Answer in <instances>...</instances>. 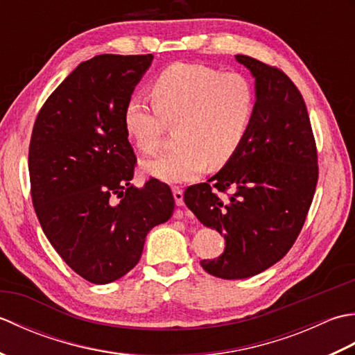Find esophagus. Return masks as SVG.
<instances>
[{"label": "esophagus", "mask_w": 355, "mask_h": 355, "mask_svg": "<svg viewBox=\"0 0 355 355\" xmlns=\"http://www.w3.org/2000/svg\"><path fill=\"white\" fill-rule=\"evenodd\" d=\"M172 193H173V200H175L177 206H183L184 200H183V191L180 187H172Z\"/></svg>", "instance_id": "1"}]
</instances>
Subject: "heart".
Here are the masks:
<instances>
[{
	"label": "heart",
	"instance_id": "b5f03b06",
	"mask_svg": "<svg viewBox=\"0 0 355 355\" xmlns=\"http://www.w3.org/2000/svg\"><path fill=\"white\" fill-rule=\"evenodd\" d=\"M154 107L139 99L126 103L123 125L141 153H155L164 126H175L171 153L141 163L143 172L164 183H186L209 164L220 168L236 154L250 130L256 93L241 73L175 62L150 85Z\"/></svg>",
	"mask_w": 355,
	"mask_h": 355
}]
</instances>
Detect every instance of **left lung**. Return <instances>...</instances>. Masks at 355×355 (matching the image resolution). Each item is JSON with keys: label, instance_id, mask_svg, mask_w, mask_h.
<instances>
[{"label": "left lung", "instance_id": "obj_1", "mask_svg": "<svg viewBox=\"0 0 355 355\" xmlns=\"http://www.w3.org/2000/svg\"><path fill=\"white\" fill-rule=\"evenodd\" d=\"M254 78L256 107L243 145L207 183L187 187L184 202L221 233L225 248L202 259L209 275L250 277L282 259L302 230L318 184V150L302 94L281 70L236 55ZM229 198H218L209 183Z\"/></svg>", "mask_w": 355, "mask_h": 355}]
</instances>
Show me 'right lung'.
<instances>
[{
	"label": "right lung",
	"mask_w": 355,
	"mask_h": 355,
	"mask_svg": "<svg viewBox=\"0 0 355 355\" xmlns=\"http://www.w3.org/2000/svg\"><path fill=\"white\" fill-rule=\"evenodd\" d=\"M153 55H99L44 103L28 149L32 200L50 244L79 276L110 284L132 270L149 230L173 212L168 184H131L123 111Z\"/></svg>",
	"instance_id": "obj_1"
}]
</instances>
